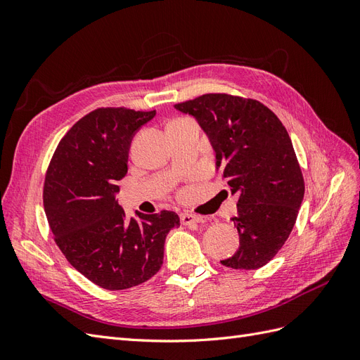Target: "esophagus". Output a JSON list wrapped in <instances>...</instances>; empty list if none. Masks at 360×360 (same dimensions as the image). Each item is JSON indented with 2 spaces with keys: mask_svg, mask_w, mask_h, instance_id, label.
I'll return each instance as SVG.
<instances>
[{
  "mask_svg": "<svg viewBox=\"0 0 360 360\" xmlns=\"http://www.w3.org/2000/svg\"><path fill=\"white\" fill-rule=\"evenodd\" d=\"M180 221H181V224L183 225H197V224H200L202 219L200 216H197V214H192V213H181L180 214Z\"/></svg>",
  "mask_w": 360,
  "mask_h": 360,
  "instance_id": "1",
  "label": "esophagus"
}]
</instances>
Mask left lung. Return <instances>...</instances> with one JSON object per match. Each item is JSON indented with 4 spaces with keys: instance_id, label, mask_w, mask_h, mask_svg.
I'll return each instance as SVG.
<instances>
[{
    "instance_id": "8db88e82",
    "label": "left lung",
    "mask_w": 360,
    "mask_h": 360,
    "mask_svg": "<svg viewBox=\"0 0 360 360\" xmlns=\"http://www.w3.org/2000/svg\"><path fill=\"white\" fill-rule=\"evenodd\" d=\"M197 120L216 153L231 193L238 195L237 252L231 269L266 266L284 246L297 219L304 181L290 135L267 106L231 94H202L174 105Z\"/></svg>"
}]
</instances>
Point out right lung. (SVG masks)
<instances>
[{"label": "right lung", "mask_w": 360, "mask_h": 360, "mask_svg": "<svg viewBox=\"0 0 360 360\" xmlns=\"http://www.w3.org/2000/svg\"><path fill=\"white\" fill-rule=\"evenodd\" d=\"M156 111L99 108L63 136L43 186L53 240L69 263L105 290H126L155 276L177 213L135 212L126 217L115 200L127 172L130 143Z\"/></svg>", "instance_id": "right-lung-1"}]
</instances>
